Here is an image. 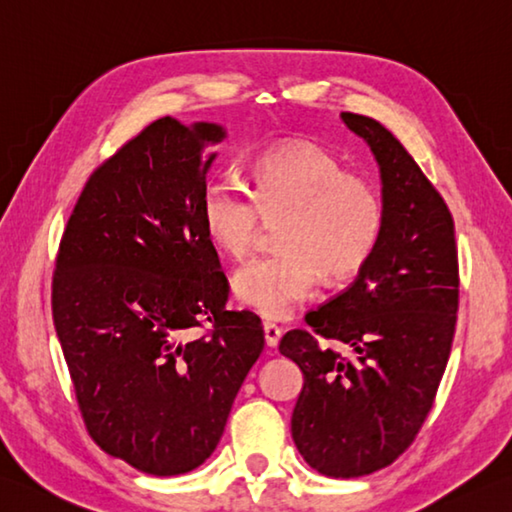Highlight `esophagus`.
Here are the masks:
<instances>
[{
    "instance_id": "34e87169",
    "label": "esophagus",
    "mask_w": 512,
    "mask_h": 512,
    "mask_svg": "<svg viewBox=\"0 0 512 512\" xmlns=\"http://www.w3.org/2000/svg\"><path fill=\"white\" fill-rule=\"evenodd\" d=\"M279 337H282V328L266 322L264 324V339H266V346L268 348H275L279 344Z\"/></svg>"
}]
</instances>
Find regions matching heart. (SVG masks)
<instances>
[{
  "label": "heart",
  "instance_id": "1",
  "mask_svg": "<svg viewBox=\"0 0 512 512\" xmlns=\"http://www.w3.org/2000/svg\"><path fill=\"white\" fill-rule=\"evenodd\" d=\"M250 193L233 179H210L199 215L217 250L244 259L262 222L277 226V255L253 259L233 277L239 304L266 319H284L315 293L317 279L346 282L375 255L384 204L368 179L350 175L326 148L286 142L250 166Z\"/></svg>",
  "mask_w": 512,
  "mask_h": 512
}]
</instances>
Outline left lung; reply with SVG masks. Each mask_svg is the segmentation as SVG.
Segmentation results:
<instances>
[{
    "instance_id": "1",
    "label": "left lung",
    "mask_w": 512,
    "mask_h": 512,
    "mask_svg": "<svg viewBox=\"0 0 512 512\" xmlns=\"http://www.w3.org/2000/svg\"><path fill=\"white\" fill-rule=\"evenodd\" d=\"M382 177L384 228L344 293L306 315L279 353L302 368L290 419L295 446L326 477H364L413 444L453 346L459 268L450 210L422 168L379 122L342 113ZM315 334L342 351L322 347Z\"/></svg>"
}]
</instances>
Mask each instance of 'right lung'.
Returning a JSON list of instances; mask_svg holds the SVG:
<instances>
[{
    "label": "right lung",
    "instance_id": "right-lung-1",
    "mask_svg": "<svg viewBox=\"0 0 512 512\" xmlns=\"http://www.w3.org/2000/svg\"><path fill=\"white\" fill-rule=\"evenodd\" d=\"M219 124L162 117L86 182L59 246L53 319L90 437L155 477L213 455L264 348L228 279L199 202ZM202 321L214 333L189 335Z\"/></svg>",
    "mask_w": 512,
    "mask_h": 512
}]
</instances>
